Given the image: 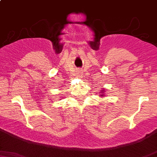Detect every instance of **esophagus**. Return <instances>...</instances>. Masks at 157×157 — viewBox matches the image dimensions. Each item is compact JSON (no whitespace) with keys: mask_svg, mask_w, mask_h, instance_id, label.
I'll use <instances>...</instances> for the list:
<instances>
[{"mask_svg":"<svg viewBox=\"0 0 157 157\" xmlns=\"http://www.w3.org/2000/svg\"><path fill=\"white\" fill-rule=\"evenodd\" d=\"M77 74H78V76H82V72H81V70L77 71Z\"/></svg>","mask_w":157,"mask_h":157,"instance_id":"34e87169","label":"esophagus"}]
</instances>
